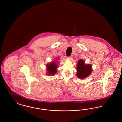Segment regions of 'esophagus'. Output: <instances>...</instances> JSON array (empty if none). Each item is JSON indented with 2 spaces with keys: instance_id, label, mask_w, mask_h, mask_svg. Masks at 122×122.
Masks as SVG:
<instances>
[{
  "instance_id": "34e87169",
  "label": "esophagus",
  "mask_w": 122,
  "mask_h": 122,
  "mask_svg": "<svg viewBox=\"0 0 122 122\" xmlns=\"http://www.w3.org/2000/svg\"><path fill=\"white\" fill-rule=\"evenodd\" d=\"M72 58H73V56H72V55L70 56V57H67V58H68L69 59H70V60H71V59H72Z\"/></svg>"
}]
</instances>
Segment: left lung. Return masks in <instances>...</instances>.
Instances as JSON below:
<instances>
[{
    "label": "left lung",
    "instance_id": "8db88e82",
    "mask_svg": "<svg viewBox=\"0 0 122 122\" xmlns=\"http://www.w3.org/2000/svg\"><path fill=\"white\" fill-rule=\"evenodd\" d=\"M76 76L81 79H84L90 76L92 68L91 64H86L83 59H80L77 64Z\"/></svg>",
    "mask_w": 122,
    "mask_h": 122
}]
</instances>
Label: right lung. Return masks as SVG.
<instances>
[{"mask_svg": "<svg viewBox=\"0 0 122 122\" xmlns=\"http://www.w3.org/2000/svg\"><path fill=\"white\" fill-rule=\"evenodd\" d=\"M58 58H56L57 60ZM46 75L48 76H53L57 71L58 68V63L56 61H52L50 63L46 64Z\"/></svg>", "mask_w": 122, "mask_h": 122, "instance_id": "right-lung-1", "label": "right lung"}]
</instances>
